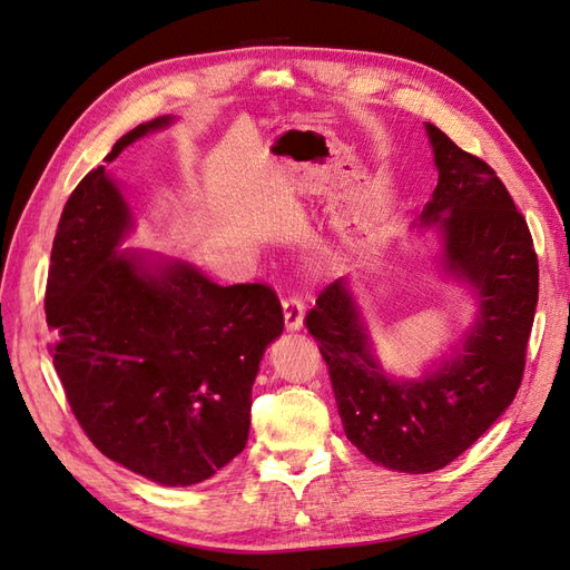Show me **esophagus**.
I'll return each mask as SVG.
<instances>
[{
    "label": "esophagus",
    "instance_id": "1",
    "mask_svg": "<svg viewBox=\"0 0 570 570\" xmlns=\"http://www.w3.org/2000/svg\"><path fill=\"white\" fill-rule=\"evenodd\" d=\"M283 314H285V325L289 333L302 331L304 325V302L299 297H285L283 299Z\"/></svg>",
    "mask_w": 570,
    "mask_h": 570
}]
</instances>
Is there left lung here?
I'll return each instance as SVG.
<instances>
[{"instance_id": "left-lung-1", "label": "left lung", "mask_w": 570, "mask_h": 570, "mask_svg": "<svg viewBox=\"0 0 570 570\" xmlns=\"http://www.w3.org/2000/svg\"><path fill=\"white\" fill-rule=\"evenodd\" d=\"M438 187L413 223L438 235L440 271L471 292L475 318L416 377L392 375L350 278L327 285L306 327L331 371L347 440L373 463L433 473L452 463L513 402L538 306V254L494 170L433 124Z\"/></svg>"}]
</instances>
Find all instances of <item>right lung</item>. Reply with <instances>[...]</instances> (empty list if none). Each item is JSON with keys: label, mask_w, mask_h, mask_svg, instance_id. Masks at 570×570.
<instances>
[{"label": "right lung", "mask_w": 570, "mask_h": 570, "mask_svg": "<svg viewBox=\"0 0 570 570\" xmlns=\"http://www.w3.org/2000/svg\"><path fill=\"white\" fill-rule=\"evenodd\" d=\"M159 116L118 137L105 161ZM135 212L105 166L68 197L45 312L55 368L97 450L164 488L212 478L245 450L252 385L283 308L266 285L214 283L189 262L124 243Z\"/></svg>", "instance_id": "1"}]
</instances>
